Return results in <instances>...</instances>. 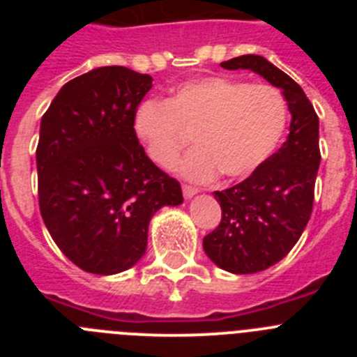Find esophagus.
<instances>
[{
    "instance_id": "1",
    "label": "esophagus",
    "mask_w": 357,
    "mask_h": 357,
    "mask_svg": "<svg viewBox=\"0 0 357 357\" xmlns=\"http://www.w3.org/2000/svg\"><path fill=\"white\" fill-rule=\"evenodd\" d=\"M182 193H184V198H193L195 195L198 193V189L193 188V185H184V188H182Z\"/></svg>"
}]
</instances>
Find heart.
I'll use <instances>...</instances> for the list:
<instances>
[{"mask_svg":"<svg viewBox=\"0 0 357 357\" xmlns=\"http://www.w3.org/2000/svg\"><path fill=\"white\" fill-rule=\"evenodd\" d=\"M288 103L279 89L225 77L185 82L166 103L144 102L134 114V134L157 166L173 169L193 135L181 173L207 182L222 173L238 181L259 169L284 137Z\"/></svg>","mask_w":357,"mask_h":357,"instance_id":"obj_1","label":"heart"}]
</instances>
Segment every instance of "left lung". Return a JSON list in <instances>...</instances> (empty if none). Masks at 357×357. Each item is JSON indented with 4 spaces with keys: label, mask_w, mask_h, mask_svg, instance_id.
<instances>
[{
    "label": "left lung",
    "mask_w": 357,
    "mask_h": 357,
    "mask_svg": "<svg viewBox=\"0 0 357 357\" xmlns=\"http://www.w3.org/2000/svg\"><path fill=\"white\" fill-rule=\"evenodd\" d=\"M223 69H250L282 91L291 114L288 139L239 184L214 191L222 222L204 238V250L230 273H257L279 263L304 232L320 166L318 116L302 87L261 55L222 62Z\"/></svg>",
    "instance_id": "left-lung-1"
}]
</instances>
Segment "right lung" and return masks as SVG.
Listing matches in <instances>:
<instances>
[{
	"label": "right lung",
	"instance_id": "obj_1",
	"mask_svg": "<svg viewBox=\"0 0 357 357\" xmlns=\"http://www.w3.org/2000/svg\"><path fill=\"white\" fill-rule=\"evenodd\" d=\"M153 78L103 66L73 78L40 119L39 207L62 254L96 275L134 266L148 225L164 206H181V184L148 159L134 114Z\"/></svg>",
	"mask_w": 357,
	"mask_h": 357
}]
</instances>
